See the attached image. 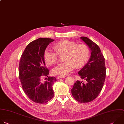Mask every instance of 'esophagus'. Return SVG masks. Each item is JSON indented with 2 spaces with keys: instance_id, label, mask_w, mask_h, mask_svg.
<instances>
[{
  "instance_id": "1",
  "label": "esophagus",
  "mask_w": 124,
  "mask_h": 124,
  "mask_svg": "<svg viewBox=\"0 0 124 124\" xmlns=\"http://www.w3.org/2000/svg\"><path fill=\"white\" fill-rule=\"evenodd\" d=\"M65 77H66V76H57V78L58 79H62V78H65Z\"/></svg>"
}]
</instances>
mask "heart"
I'll list each match as a JSON object with an SVG mask.
<instances>
[{
	"instance_id": "obj_1",
	"label": "heart",
	"mask_w": 124,
	"mask_h": 124,
	"mask_svg": "<svg viewBox=\"0 0 124 124\" xmlns=\"http://www.w3.org/2000/svg\"><path fill=\"white\" fill-rule=\"evenodd\" d=\"M56 53L46 50L43 54L45 62L49 65L56 63L59 56H63L64 62L59 64L53 70L55 75L65 76L75 67L77 69L84 67L90 57L89 47L85 44H77L73 41L62 39L53 46Z\"/></svg>"
}]
</instances>
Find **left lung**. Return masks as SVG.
Masks as SVG:
<instances>
[{
    "label": "left lung",
    "mask_w": 124,
    "mask_h": 124,
    "mask_svg": "<svg viewBox=\"0 0 124 124\" xmlns=\"http://www.w3.org/2000/svg\"><path fill=\"white\" fill-rule=\"evenodd\" d=\"M82 39L91 50V56L88 62L78 72L79 75L86 83L77 81L71 89L74 99L81 103L94 100L101 91L106 79V68L105 58L100 48L93 41L85 37Z\"/></svg>",
    "instance_id": "1"
}]
</instances>
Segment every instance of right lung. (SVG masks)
Segmentation results:
<instances>
[{
	"label": "right lung",
	"mask_w": 124,
	"mask_h": 124,
	"mask_svg": "<svg viewBox=\"0 0 124 124\" xmlns=\"http://www.w3.org/2000/svg\"><path fill=\"white\" fill-rule=\"evenodd\" d=\"M53 41L51 39L39 38L31 42L20 58L19 78L23 90L30 99L36 103H46L54 96L52 86L56 78L48 77L49 71L43 58L46 47ZM43 77H48L44 83L41 81Z\"/></svg>",
	"instance_id": "1"
}]
</instances>
